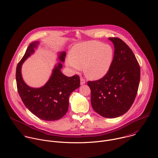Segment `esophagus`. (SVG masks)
<instances>
[{"instance_id": "obj_1", "label": "esophagus", "mask_w": 158, "mask_h": 158, "mask_svg": "<svg viewBox=\"0 0 158 158\" xmlns=\"http://www.w3.org/2000/svg\"><path fill=\"white\" fill-rule=\"evenodd\" d=\"M85 83V80L83 79V78H81V79H80V85H84Z\"/></svg>"}]
</instances>
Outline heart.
Masks as SVG:
<instances>
[{"instance_id":"1","label":"heart","mask_w":158,"mask_h":158,"mask_svg":"<svg viewBox=\"0 0 158 158\" xmlns=\"http://www.w3.org/2000/svg\"><path fill=\"white\" fill-rule=\"evenodd\" d=\"M114 54V49L109 44L96 41L85 42L73 46L66 64L75 72L83 67L87 78L99 80L109 72Z\"/></svg>"}]
</instances>
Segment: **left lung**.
<instances>
[{
  "instance_id": "8db88e82",
  "label": "left lung",
  "mask_w": 158,
  "mask_h": 158,
  "mask_svg": "<svg viewBox=\"0 0 158 158\" xmlns=\"http://www.w3.org/2000/svg\"><path fill=\"white\" fill-rule=\"evenodd\" d=\"M114 46L111 67L101 79L88 81L93 109L106 118L126 113L133 103L140 80V68L131 49L122 40L109 38Z\"/></svg>"
}]
</instances>
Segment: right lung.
<instances>
[{"label":"right lung","mask_w":158,"mask_h":158,"mask_svg":"<svg viewBox=\"0 0 158 158\" xmlns=\"http://www.w3.org/2000/svg\"><path fill=\"white\" fill-rule=\"evenodd\" d=\"M39 44V41L30 43L17 65L16 81L18 91L25 106L36 117L46 121L59 120L68 110L70 94L80 87V77L78 75L69 77L62 73L61 69L66 52H59L57 55L59 62L54 65L46 84L40 88L28 86L23 79L22 67L23 62L35 53Z\"/></svg>","instance_id":"right-lung-1"}]
</instances>
